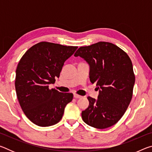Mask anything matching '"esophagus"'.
Here are the masks:
<instances>
[{
	"label": "esophagus",
	"instance_id": "esophagus-1",
	"mask_svg": "<svg viewBox=\"0 0 152 152\" xmlns=\"http://www.w3.org/2000/svg\"><path fill=\"white\" fill-rule=\"evenodd\" d=\"M74 97L76 98V99H80V98H82V96H81V95H79V94H76V93H74Z\"/></svg>",
	"mask_w": 152,
	"mask_h": 152
}]
</instances>
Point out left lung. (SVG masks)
I'll list each match as a JSON object with an SVG mask.
<instances>
[{
  "label": "left lung",
  "instance_id": "left-lung-1",
  "mask_svg": "<svg viewBox=\"0 0 152 152\" xmlns=\"http://www.w3.org/2000/svg\"><path fill=\"white\" fill-rule=\"evenodd\" d=\"M90 65V80L99 90L98 99H87L89 106L82 111V120L96 129L116 124L124 115L133 96L135 74L125 51L109 42L80 47L74 53Z\"/></svg>",
  "mask_w": 152,
  "mask_h": 152
}]
</instances>
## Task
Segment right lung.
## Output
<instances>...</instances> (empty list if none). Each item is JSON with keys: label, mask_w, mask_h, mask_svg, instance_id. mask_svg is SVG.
I'll return each mask as SVG.
<instances>
[{"label": "right lung", "mask_w": 152, "mask_h": 152, "mask_svg": "<svg viewBox=\"0 0 152 152\" xmlns=\"http://www.w3.org/2000/svg\"><path fill=\"white\" fill-rule=\"evenodd\" d=\"M77 48L42 42L30 48L20 58L16 70L15 90L23 111L34 124L48 127L58 123L66 104L72 101V93L50 89L49 85L55 83L64 61Z\"/></svg>", "instance_id": "obj_1"}]
</instances>
